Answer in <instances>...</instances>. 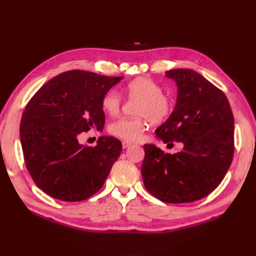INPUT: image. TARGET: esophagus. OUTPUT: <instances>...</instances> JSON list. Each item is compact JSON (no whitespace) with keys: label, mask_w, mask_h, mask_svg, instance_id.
Instances as JSON below:
<instances>
[{"label":"esophagus","mask_w":256,"mask_h":256,"mask_svg":"<svg viewBox=\"0 0 256 256\" xmlns=\"http://www.w3.org/2000/svg\"><path fill=\"white\" fill-rule=\"evenodd\" d=\"M130 145H132V143L128 142V141H122V147H124V148H128V147L130 146Z\"/></svg>","instance_id":"esophagus-1"}]
</instances>
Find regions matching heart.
I'll return each mask as SVG.
<instances>
[{
    "instance_id": "b5f03b06",
    "label": "heart",
    "mask_w": 256,
    "mask_h": 256,
    "mask_svg": "<svg viewBox=\"0 0 256 256\" xmlns=\"http://www.w3.org/2000/svg\"><path fill=\"white\" fill-rule=\"evenodd\" d=\"M163 87L150 78H137L130 80L122 92L130 100H138L136 115L140 117H122L109 126L112 135L126 141H138L147 128V119L158 124L166 121L173 111V100L163 93ZM122 98L116 90L108 91L102 98V110L111 116L120 112Z\"/></svg>"
}]
</instances>
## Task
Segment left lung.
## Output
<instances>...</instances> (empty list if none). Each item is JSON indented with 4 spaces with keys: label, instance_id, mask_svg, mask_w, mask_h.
<instances>
[{
    "label": "left lung",
    "instance_id": "left-lung-1",
    "mask_svg": "<svg viewBox=\"0 0 256 256\" xmlns=\"http://www.w3.org/2000/svg\"><path fill=\"white\" fill-rule=\"evenodd\" d=\"M176 80V109L156 136L184 148L167 154L145 144L141 167L143 182L152 195L167 204H186L210 194L230 168L234 152V121L224 92L198 72L180 68L166 72Z\"/></svg>",
    "mask_w": 256,
    "mask_h": 256
}]
</instances>
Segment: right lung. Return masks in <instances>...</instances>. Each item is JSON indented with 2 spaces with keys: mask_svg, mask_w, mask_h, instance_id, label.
<instances>
[{
  "mask_svg": "<svg viewBox=\"0 0 256 256\" xmlns=\"http://www.w3.org/2000/svg\"><path fill=\"white\" fill-rule=\"evenodd\" d=\"M122 76L68 70L50 80L26 104L20 136L26 167L48 195L83 201L98 192L122 145L114 137L80 145L78 134L102 130V98Z\"/></svg>",
  "mask_w": 256,
  "mask_h": 256,
  "instance_id": "add662e5",
  "label": "right lung"
}]
</instances>
